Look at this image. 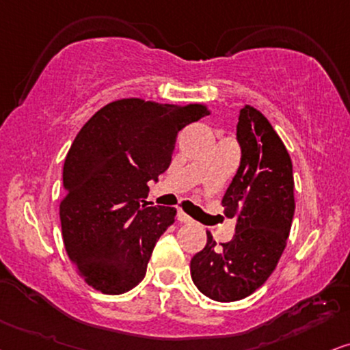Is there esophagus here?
<instances>
[{
    "instance_id": "esophagus-1",
    "label": "esophagus",
    "mask_w": 350,
    "mask_h": 350,
    "mask_svg": "<svg viewBox=\"0 0 350 350\" xmlns=\"http://www.w3.org/2000/svg\"><path fill=\"white\" fill-rule=\"evenodd\" d=\"M178 219L180 221V223H193V219L190 218L189 215H185L183 210H178Z\"/></svg>"
}]
</instances>
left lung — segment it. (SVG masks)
I'll return each instance as SVG.
<instances>
[{"label": "left lung", "instance_id": "1", "mask_svg": "<svg viewBox=\"0 0 350 350\" xmlns=\"http://www.w3.org/2000/svg\"><path fill=\"white\" fill-rule=\"evenodd\" d=\"M241 165L221 205L236 218V234L206 245L190 260L193 284L206 297L234 302L254 294L280 262L294 218V176L289 153L267 118L254 106L241 109L237 122Z\"/></svg>", "mask_w": 350, "mask_h": 350}]
</instances>
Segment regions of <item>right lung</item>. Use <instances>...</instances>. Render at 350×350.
<instances>
[{
    "label": "right lung",
    "mask_w": 350,
    "mask_h": 350,
    "mask_svg": "<svg viewBox=\"0 0 350 350\" xmlns=\"http://www.w3.org/2000/svg\"><path fill=\"white\" fill-rule=\"evenodd\" d=\"M206 114L198 103L122 98L79 131L63 167L59 218L66 252L88 286L118 295L144 280L176 216V208L147 206V183L170 167L178 132Z\"/></svg>",
    "instance_id": "1"
}]
</instances>
